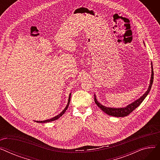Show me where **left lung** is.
<instances>
[{"label": "left lung", "instance_id": "obj_1", "mask_svg": "<svg viewBox=\"0 0 160 160\" xmlns=\"http://www.w3.org/2000/svg\"><path fill=\"white\" fill-rule=\"evenodd\" d=\"M153 80H154V71H153V67H152V75H151V79H150V85L148 87V90L146 91V93L142 95L141 98L138 99L136 101H134L133 103L129 104L127 107L125 108H107L106 106H102V104H100L96 99L95 95L94 97L95 99V102L96 104L101 109V110L106 113V114L109 115H112L114 117H125L128 115L130 113H132L136 108H138L141 103L143 101V100L145 98V97L147 96L148 94L149 91H150L151 87H152V83H153Z\"/></svg>", "mask_w": 160, "mask_h": 160}]
</instances>
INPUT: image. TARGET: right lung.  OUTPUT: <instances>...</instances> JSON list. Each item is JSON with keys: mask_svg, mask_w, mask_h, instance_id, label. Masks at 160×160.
Masks as SVG:
<instances>
[{"mask_svg": "<svg viewBox=\"0 0 160 160\" xmlns=\"http://www.w3.org/2000/svg\"><path fill=\"white\" fill-rule=\"evenodd\" d=\"M71 94H70L69 95V100H68V103H67V106L65 107V108L64 109V110L61 112V113H60L59 115H58L57 116H56V117H53V118H52V119H48V120H46V121H36V122H50V121H54V120H56V119H58V118H60V117H61V116H62L63 115V113L65 112V111L67 110V108H68V106H69V102H70V100H71Z\"/></svg>", "mask_w": 160, "mask_h": 160, "instance_id": "add662e5", "label": "right lung"}]
</instances>
